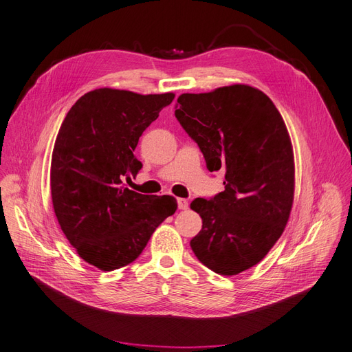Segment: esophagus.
Here are the masks:
<instances>
[{"instance_id": "34e87169", "label": "esophagus", "mask_w": 352, "mask_h": 352, "mask_svg": "<svg viewBox=\"0 0 352 352\" xmlns=\"http://www.w3.org/2000/svg\"><path fill=\"white\" fill-rule=\"evenodd\" d=\"M178 208L179 210H187L188 208V200H186V198H178Z\"/></svg>"}]
</instances>
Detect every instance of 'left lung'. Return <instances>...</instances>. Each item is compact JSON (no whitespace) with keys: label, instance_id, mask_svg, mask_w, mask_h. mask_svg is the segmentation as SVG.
I'll list each match as a JSON object with an SVG mask.
<instances>
[{"label":"left lung","instance_id":"obj_1","mask_svg":"<svg viewBox=\"0 0 352 352\" xmlns=\"http://www.w3.org/2000/svg\"><path fill=\"white\" fill-rule=\"evenodd\" d=\"M175 118L208 171L226 170L224 191L191 203L203 219L191 249L219 274L248 270L282 236L292 210L295 164L285 122L263 91L248 85L182 94Z\"/></svg>","mask_w":352,"mask_h":352}]
</instances>
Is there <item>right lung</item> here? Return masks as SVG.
<instances>
[{
  "mask_svg": "<svg viewBox=\"0 0 352 352\" xmlns=\"http://www.w3.org/2000/svg\"><path fill=\"white\" fill-rule=\"evenodd\" d=\"M174 98L96 89L72 106L60 126L50 171L53 208L78 254L100 270L132 263L177 210L171 195L124 187L142 168L133 155L140 136Z\"/></svg>",
  "mask_w": 352,
  "mask_h": 352,
  "instance_id": "right-lung-1",
  "label": "right lung"
}]
</instances>
